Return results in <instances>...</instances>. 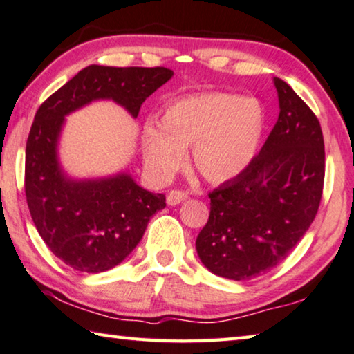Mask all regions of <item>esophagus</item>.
Returning <instances> with one entry per match:
<instances>
[{"instance_id":"1","label":"esophagus","mask_w":354,"mask_h":354,"mask_svg":"<svg viewBox=\"0 0 354 354\" xmlns=\"http://www.w3.org/2000/svg\"><path fill=\"white\" fill-rule=\"evenodd\" d=\"M187 198H188V194L182 192V189H171L169 194H167L166 201H167V204H169V205H177Z\"/></svg>"}]
</instances>
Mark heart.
Segmentation results:
<instances>
[{"mask_svg": "<svg viewBox=\"0 0 354 354\" xmlns=\"http://www.w3.org/2000/svg\"><path fill=\"white\" fill-rule=\"evenodd\" d=\"M264 113L253 100L230 93H201L182 97L167 107L162 123L147 122L142 131L149 171L167 180L187 160L212 183L237 177L257 155L263 138Z\"/></svg>", "mask_w": 354, "mask_h": 354, "instance_id": "obj_1", "label": "heart"}]
</instances>
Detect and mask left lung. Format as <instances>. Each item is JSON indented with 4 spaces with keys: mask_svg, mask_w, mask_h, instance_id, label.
<instances>
[{
    "mask_svg": "<svg viewBox=\"0 0 354 354\" xmlns=\"http://www.w3.org/2000/svg\"><path fill=\"white\" fill-rule=\"evenodd\" d=\"M274 84L279 120L245 169L209 193V220L196 239L205 268L230 280L254 279L280 264L322 201V127L290 85L277 77Z\"/></svg>",
    "mask_w": 354,
    "mask_h": 354,
    "instance_id": "obj_1",
    "label": "left lung"
}]
</instances>
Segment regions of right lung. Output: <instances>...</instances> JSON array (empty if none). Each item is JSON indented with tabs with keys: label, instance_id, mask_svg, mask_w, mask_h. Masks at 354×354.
<instances>
[{
	"label": "right lung",
	"instance_id": "1",
	"mask_svg": "<svg viewBox=\"0 0 354 354\" xmlns=\"http://www.w3.org/2000/svg\"><path fill=\"white\" fill-rule=\"evenodd\" d=\"M174 75L171 69L91 64L37 109L25 153V194L35 226L58 259L79 272L115 268L142 239L165 194L140 188L131 176L73 180L57 158L64 115L96 100H113L136 118L140 106Z\"/></svg>",
	"mask_w": 354,
	"mask_h": 354
}]
</instances>
